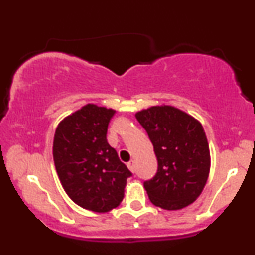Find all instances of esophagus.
<instances>
[{
	"label": "esophagus",
	"mask_w": 255,
	"mask_h": 255,
	"mask_svg": "<svg viewBox=\"0 0 255 255\" xmlns=\"http://www.w3.org/2000/svg\"><path fill=\"white\" fill-rule=\"evenodd\" d=\"M127 166L131 172H135V162H134V160H130V162L127 164Z\"/></svg>",
	"instance_id": "obj_1"
}]
</instances>
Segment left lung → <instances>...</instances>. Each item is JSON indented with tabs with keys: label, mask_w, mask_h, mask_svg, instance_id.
Listing matches in <instances>:
<instances>
[{
	"label": "left lung",
	"mask_w": 255,
	"mask_h": 255,
	"mask_svg": "<svg viewBox=\"0 0 255 255\" xmlns=\"http://www.w3.org/2000/svg\"><path fill=\"white\" fill-rule=\"evenodd\" d=\"M150 137L158 168L144 182L151 203L164 210L188 206L203 192L210 171V150L203 126L180 109L162 105L136 113Z\"/></svg>",
	"instance_id": "obj_1"
}]
</instances>
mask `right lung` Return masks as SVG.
<instances>
[{
	"label": "right lung",
	"mask_w": 255,
	"mask_h": 255,
	"mask_svg": "<svg viewBox=\"0 0 255 255\" xmlns=\"http://www.w3.org/2000/svg\"><path fill=\"white\" fill-rule=\"evenodd\" d=\"M115 110L87 104L60 122L54 136L55 168L69 198L84 209L108 212L118 207L131 172L108 144Z\"/></svg>",
	"instance_id": "add662e5"
}]
</instances>
